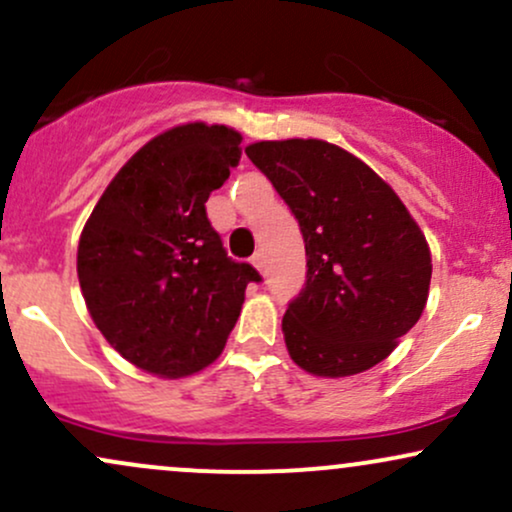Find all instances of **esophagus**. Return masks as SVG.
<instances>
[{"label":"esophagus","mask_w":512,"mask_h":512,"mask_svg":"<svg viewBox=\"0 0 512 512\" xmlns=\"http://www.w3.org/2000/svg\"><path fill=\"white\" fill-rule=\"evenodd\" d=\"M252 264H255L257 267V272H267V260H264V252H255V255H252Z\"/></svg>","instance_id":"34e87169"}]
</instances>
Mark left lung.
I'll use <instances>...</instances> for the list:
<instances>
[{
  "label": "left lung",
  "mask_w": 512,
  "mask_h": 512,
  "mask_svg": "<svg viewBox=\"0 0 512 512\" xmlns=\"http://www.w3.org/2000/svg\"><path fill=\"white\" fill-rule=\"evenodd\" d=\"M245 154L303 233L305 284L281 320L291 358L322 378L373 368L424 313V233L395 190L339 146L286 139L250 144Z\"/></svg>",
  "instance_id": "left-lung-1"
}]
</instances>
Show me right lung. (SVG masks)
I'll return each mask as SVG.
<instances>
[{
	"mask_svg": "<svg viewBox=\"0 0 512 512\" xmlns=\"http://www.w3.org/2000/svg\"><path fill=\"white\" fill-rule=\"evenodd\" d=\"M240 139L204 122L158 134L105 187L81 233L76 272L88 313L146 373L182 378L214 363L245 286L262 281L226 255L204 207L238 166Z\"/></svg>",
	"mask_w": 512,
	"mask_h": 512,
	"instance_id": "obj_1",
	"label": "right lung"
}]
</instances>
